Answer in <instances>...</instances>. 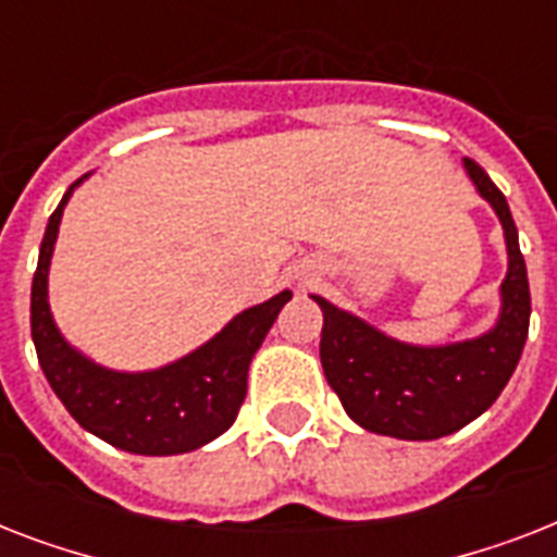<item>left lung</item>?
<instances>
[{
	"instance_id": "obj_1",
	"label": "left lung",
	"mask_w": 557,
	"mask_h": 557,
	"mask_svg": "<svg viewBox=\"0 0 557 557\" xmlns=\"http://www.w3.org/2000/svg\"><path fill=\"white\" fill-rule=\"evenodd\" d=\"M466 170L480 196L497 210L509 248V274L500 286L503 312L492 332L448 347H410L314 297L323 312V375L349 419L364 431L396 440L448 436L497 401L520 361L532 297L518 227L488 173L471 159H466Z\"/></svg>"
}]
</instances>
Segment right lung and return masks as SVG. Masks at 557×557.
Instances as JSON below:
<instances>
[{
  "instance_id": "right-lung-1",
  "label": "right lung",
  "mask_w": 557,
  "mask_h": 557,
  "mask_svg": "<svg viewBox=\"0 0 557 557\" xmlns=\"http://www.w3.org/2000/svg\"><path fill=\"white\" fill-rule=\"evenodd\" d=\"M74 182L48 219L30 283V338L39 367L65 410L89 433L129 454H187L234 424L248 389V364L292 292L245 309L205 347L152 372H115L91 364L57 332L48 309V265Z\"/></svg>"
}]
</instances>
